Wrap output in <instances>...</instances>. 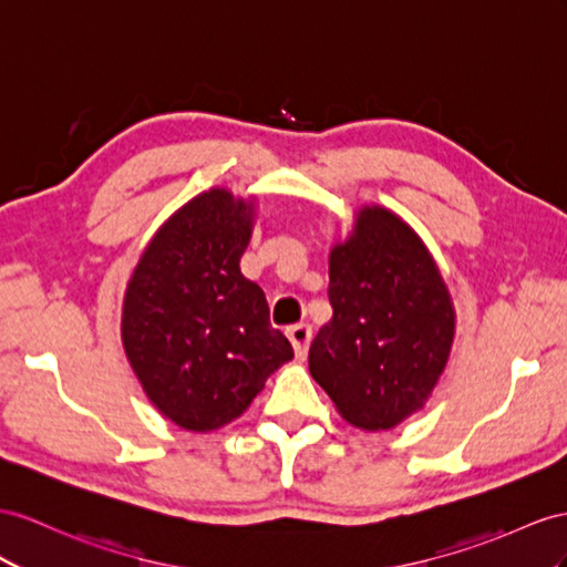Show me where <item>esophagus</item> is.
Masks as SVG:
<instances>
[{"instance_id": "1", "label": "esophagus", "mask_w": 567, "mask_h": 567, "mask_svg": "<svg viewBox=\"0 0 567 567\" xmlns=\"http://www.w3.org/2000/svg\"><path fill=\"white\" fill-rule=\"evenodd\" d=\"M311 336H313V332H311L309 323H299V326L287 328V338H289V342H292V347H295L297 359L307 357L309 344H311Z\"/></svg>"}]
</instances>
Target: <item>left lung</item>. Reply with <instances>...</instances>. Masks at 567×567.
Wrapping results in <instances>:
<instances>
[{"instance_id":"left-lung-1","label":"left lung","mask_w":567,"mask_h":567,"mask_svg":"<svg viewBox=\"0 0 567 567\" xmlns=\"http://www.w3.org/2000/svg\"><path fill=\"white\" fill-rule=\"evenodd\" d=\"M332 318L309 371L347 424L388 431L422 412L447 367L455 307L422 237L383 206H361L328 256Z\"/></svg>"}]
</instances>
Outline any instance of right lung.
I'll use <instances>...</instances> for the list:
<instances>
[{
    "mask_svg": "<svg viewBox=\"0 0 567 567\" xmlns=\"http://www.w3.org/2000/svg\"><path fill=\"white\" fill-rule=\"evenodd\" d=\"M254 223V196L200 192L157 227L126 282L128 364L153 408L186 431L235 422L295 357L264 289L239 270Z\"/></svg>",
    "mask_w": 567,
    "mask_h": 567,
    "instance_id": "1",
    "label": "right lung"
}]
</instances>
